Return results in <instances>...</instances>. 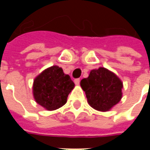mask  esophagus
<instances>
[{"instance_id": "esophagus-1", "label": "esophagus", "mask_w": 150, "mask_h": 150, "mask_svg": "<svg viewBox=\"0 0 150 150\" xmlns=\"http://www.w3.org/2000/svg\"><path fill=\"white\" fill-rule=\"evenodd\" d=\"M74 82H75V85H79V83H80V79H75Z\"/></svg>"}]
</instances>
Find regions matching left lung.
Wrapping results in <instances>:
<instances>
[{"label": "left lung", "mask_w": 150, "mask_h": 150, "mask_svg": "<svg viewBox=\"0 0 150 150\" xmlns=\"http://www.w3.org/2000/svg\"><path fill=\"white\" fill-rule=\"evenodd\" d=\"M89 104L100 111H107L121 100L123 85L115 74L104 68L92 70L81 81Z\"/></svg>", "instance_id": "left-lung-1"}]
</instances>
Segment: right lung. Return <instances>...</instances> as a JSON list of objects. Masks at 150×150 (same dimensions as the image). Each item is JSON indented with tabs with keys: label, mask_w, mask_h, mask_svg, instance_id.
Returning a JSON list of instances; mask_svg holds the SVG:
<instances>
[{
	"label": "right lung",
	"mask_w": 150,
	"mask_h": 150,
	"mask_svg": "<svg viewBox=\"0 0 150 150\" xmlns=\"http://www.w3.org/2000/svg\"><path fill=\"white\" fill-rule=\"evenodd\" d=\"M74 86L75 83L69 75L63 72L62 68L52 66L34 80V98L42 107L54 110L65 104Z\"/></svg>",
	"instance_id": "add662e5"
}]
</instances>
